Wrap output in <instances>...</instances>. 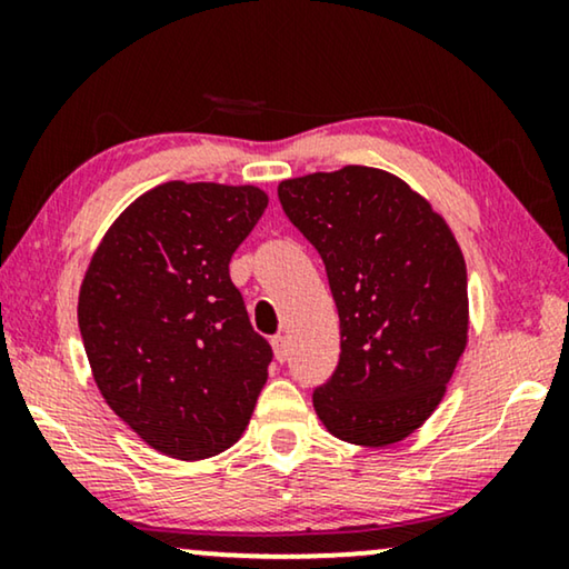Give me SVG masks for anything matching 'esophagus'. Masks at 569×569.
<instances>
[{"mask_svg":"<svg viewBox=\"0 0 569 569\" xmlns=\"http://www.w3.org/2000/svg\"><path fill=\"white\" fill-rule=\"evenodd\" d=\"M271 347H274V357L279 362H284L287 357H290V347H287V337H282V333H277V337L271 339Z\"/></svg>","mask_w":569,"mask_h":569,"instance_id":"34e87169","label":"esophagus"}]
</instances>
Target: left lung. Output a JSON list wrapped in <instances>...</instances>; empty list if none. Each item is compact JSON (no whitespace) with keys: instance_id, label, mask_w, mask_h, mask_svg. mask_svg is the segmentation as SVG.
<instances>
[{"instance_id":"8db88e82","label":"left lung","mask_w":569,"mask_h":569,"mask_svg":"<svg viewBox=\"0 0 569 569\" xmlns=\"http://www.w3.org/2000/svg\"><path fill=\"white\" fill-rule=\"evenodd\" d=\"M290 222L326 263L341 352L313 407L333 438L386 448L419 430L469 341L461 246L399 176L345 166L279 183Z\"/></svg>"}]
</instances>
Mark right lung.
<instances>
[{
	"label": "right lung",
	"instance_id": "right-lung-1",
	"mask_svg": "<svg viewBox=\"0 0 569 569\" xmlns=\"http://www.w3.org/2000/svg\"><path fill=\"white\" fill-rule=\"evenodd\" d=\"M267 204L251 183H160L116 217L84 271L77 321L98 391L162 456H217L251 422L271 347L230 259Z\"/></svg>",
	"mask_w": 569,
	"mask_h": 569
}]
</instances>
